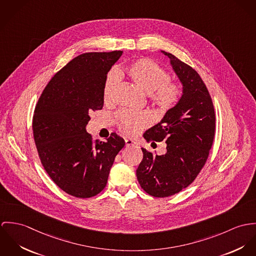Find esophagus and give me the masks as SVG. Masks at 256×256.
Returning a JSON list of instances; mask_svg holds the SVG:
<instances>
[{
  "mask_svg": "<svg viewBox=\"0 0 256 256\" xmlns=\"http://www.w3.org/2000/svg\"><path fill=\"white\" fill-rule=\"evenodd\" d=\"M126 147H130V146H134V147H138V142H134V140H130V138H128V140H126Z\"/></svg>",
  "mask_w": 256,
  "mask_h": 256,
  "instance_id": "1",
  "label": "esophagus"
}]
</instances>
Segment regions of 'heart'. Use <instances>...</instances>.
Segmentation results:
<instances>
[{"instance_id": "b5f03b06", "label": "heart", "mask_w": 256, "mask_h": 256, "mask_svg": "<svg viewBox=\"0 0 256 256\" xmlns=\"http://www.w3.org/2000/svg\"><path fill=\"white\" fill-rule=\"evenodd\" d=\"M128 78L146 94H150L153 103L159 110L166 112L174 108L180 98V88L170 84V74L156 62L140 58L126 70ZM120 72H112L108 74L103 86V99L110 102L113 98ZM118 128L126 136H136L143 128L152 122V116L148 112L132 113L122 111L116 114Z\"/></svg>"}]
</instances>
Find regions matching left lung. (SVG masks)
Here are the masks:
<instances>
[{
  "label": "left lung",
  "mask_w": 256,
  "mask_h": 256,
  "mask_svg": "<svg viewBox=\"0 0 256 256\" xmlns=\"http://www.w3.org/2000/svg\"><path fill=\"white\" fill-rule=\"evenodd\" d=\"M170 66L182 84L176 105L147 130L143 138L151 145L166 140L167 152L153 155L145 148L136 176L142 188L155 198H167L188 186L203 168L215 134V112L210 94L198 74L176 57Z\"/></svg>",
  "instance_id": "8db88e82"
}]
</instances>
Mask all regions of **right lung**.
I'll use <instances>...</instances> for the list:
<instances>
[{"mask_svg": "<svg viewBox=\"0 0 256 256\" xmlns=\"http://www.w3.org/2000/svg\"><path fill=\"white\" fill-rule=\"evenodd\" d=\"M122 51L86 53L72 58L43 90L33 114V136L41 163L64 192L92 198L107 184L124 140L112 134L93 142L86 132L92 111L104 105L103 86Z\"/></svg>", "mask_w": 256, "mask_h": 256, "instance_id": "obj_1", "label": "right lung"}]
</instances>
